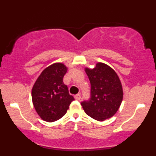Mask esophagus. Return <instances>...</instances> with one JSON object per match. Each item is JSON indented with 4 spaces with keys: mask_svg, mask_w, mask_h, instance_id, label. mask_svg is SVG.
Here are the masks:
<instances>
[{
    "mask_svg": "<svg viewBox=\"0 0 156 156\" xmlns=\"http://www.w3.org/2000/svg\"><path fill=\"white\" fill-rule=\"evenodd\" d=\"M75 99H76V101H80V94H76V95H75Z\"/></svg>",
    "mask_w": 156,
    "mask_h": 156,
    "instance_id": "1",
    "label": "esophagus"
}]
</instances>
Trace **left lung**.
I'll return each instance as SVG.
<instances>
[{
  "mask_svg": "<svg viewBox=\"0 0 156 156\" xmlns=\"http://www.w3.org/2000/svg\"><path fill=\"white\" fill-rule=\"evenodd\" d=\"M85 71L91 83L90 98L80 104L89 117L104 121L116 114L122 101L120 80L112 68L103 63H98L93 69L86 68Z\"/></svg>",
  "mask_w": 156,
  "mask_h": 156,
  "instance_id": "1",
  "label": "left lung"
}]
</instances>
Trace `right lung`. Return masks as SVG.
I'll use <instances>...</instances> for the list:
<instances>
[{"label":"right lung","instance_id":"obj_1","mask_svg":"<svg viewBox=\"0 0 156 156\" xmlns=\"http://www.w3.org/2000/svg\"><path fill=\"white\" fill-rule=\"evenodd\" d=\"M67 70L63 64H52L42 71L34 85L31 92L34 106L44 121L52 122L61 119L75 100L63 83Z\"/></svg>","mask_w":156,"mask_h":156}]
</instances>
